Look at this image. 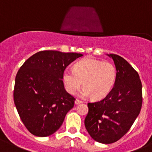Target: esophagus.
<instances>
[{
  "instance_id": "esophagus-1",
  "label": "esophagus",
  "mask_w": 152,
  "mask_h": 152,
  "mask_svg": "<svg viewBox=\"0 0 152 152\" xmlns=\"http://www.w3.org/2000/svg\"><path fill=\"white\" fill-rule=\"evenodd\" d=\"M83 103V101H82V100H79V99H76V100H75V104H79V103Z\"/></svg>"
}]
</instances>
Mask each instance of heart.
Returning a JSON list of instances; mask_svg holds the SVG:
<instances>
[{"label":"heart","mask_w":152,"mask_h":152,"mask_svg":"<svg viewBox=\"0 0 152 152\" xmlns=\"http://www.w3.org/2000/svg\"><path fill=\"white\" fill-rule=\"evenodd\" d=\"M117 77V69L113 64L92 58H86L76 62L73 71L66 69L63 73V82L68 93L74 94L81 88L82 97H91L100 100L108 95Z\"/></svg>","instance_id":"1"}]
</instances>
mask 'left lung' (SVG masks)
Returning <instances> with one entry per match:
<instances>
[{"mask_svg": "<svg viewBox=\"0 0 152 152\" xmlns=\"http://www.w3.org/2000/svg\"><path fill=\"white\" fill-rule=\"evenodd\" d=\"M117 69L111 91L100 101L88 103L85 126L93 140L103 144L125 135L139 115L142 104V83L133 66L118 55L110 54Z\"/></svg>", "mask_w": 152, "mask_h": 152, "instance_id": "1", "label": "left lung"}]
</instances>
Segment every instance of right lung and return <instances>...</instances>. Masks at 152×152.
Listing matches in <instances>:
<instances>
[{
    "mask_svg": "<svg viewBox=\"0 0 152 152\" xmlns=\"http://www.w3.org/2000/svg\"><path fill=\"white\" fill-rule=\"evenodd\" d=\"M83 55L46 50L37 52L22 64L15 76L14 103L28 131L48 137L60 128L76 99L64 89L63 73Z\"/></svg>",
    "mask_w": 152,
    "mask_h": 152,
    "instance_id": "obj_1",
    "label": "right lung"
}]
</instances>
